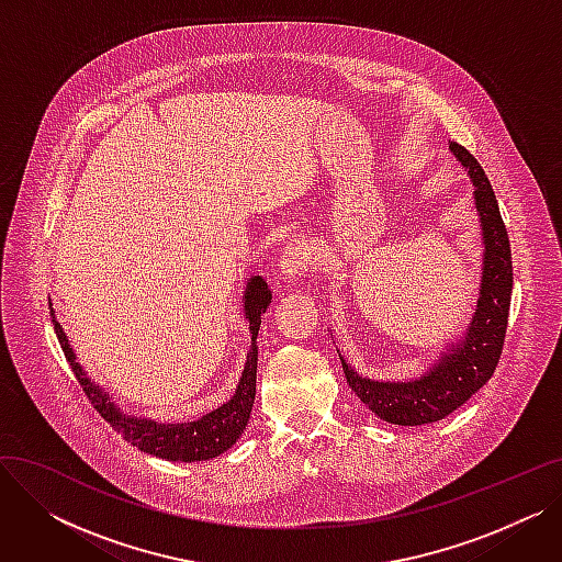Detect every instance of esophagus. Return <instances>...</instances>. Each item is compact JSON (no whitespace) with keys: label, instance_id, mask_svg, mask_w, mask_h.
Masks as SVG:
<instances>
[{"label":"esophagus","instance_id":"obj_1","mask_svg":"<svg viewBox=\"0 0 562 562\" xmlns=\"http://www.w3.org/2000/svg\"><path fill=\"white\" fill-rule=\"evenodd\" d=\"M312 263V246L307 244H289L280 255V276L284 282L301 280Z\"/></svg>","mask_w":562,"mask_h":562}]
</instances>
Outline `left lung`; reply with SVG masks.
<instances>
[{
  "label": "left lung",
  "instance_id": "obj_1",
  "mask_svg": "<svg viewBox=\"0 0 562 562\" xmlns=\"http://www.w3.org/2000/svg\"><path fill=\"white\" fill-rule=\"evenodd\" d=\"M456 161L474 184V206L481 225L479 301L460 337L439 350V358L407 380H378L362 375L339 352L348 387L375 417L396 426H424L449 417L492 378L504 348L513 293L510 241L490 180L462 145L449 143Z\"/></svg>",
  "mask_w": 562,
  "mask_h": 562
}]
</instances>
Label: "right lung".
<instances>
[{"label": "right lung", "mask_w": 562, "mask_h": 562, "mask_svg": "<svg viewBox=\"0 0 562 562\" xmlns=\"http://www.w3.org/2000/svg\"><path fill=\"white\" fill-rule=\"evenodd\" d=\"M241 303L244 318L248 321L250 330V350L239 378V385H236L229 401L193 422H157L153 417H136L130 415V412H123L115 401H111L109 392L100 382L88 378L83 367L77 362L68 335L64 333L61 323L56 321L52 305L49 310L54 333L66 352L70 369L75 371L88 401H91L93 407L111 424V428L121 432L132 447H138V451L147 456L170 462H202L232 449L250 422L257 382V333L261 326V314L271 305V289L261 276L248 278Z\"/></svg>", "instance_id": "add662e5"}]
</instances>
